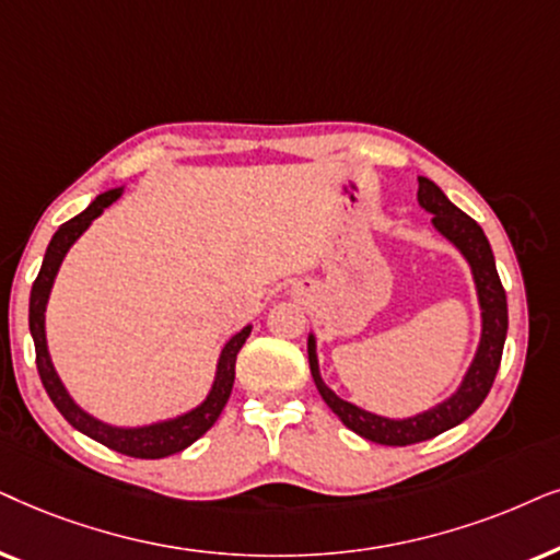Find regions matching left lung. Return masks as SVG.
<instances>
[{
    "mask_svg": "<svg viewBox=\"0 0 560 560\" xmlns=\"http://www.w3.org/2000/svg\"><path fill=\"white\" fill-rule=\"evenodd\" d=\"M417 182H420V186H417V202H420L428 212H432V225L438 228V233L448 237V241L464 253L468 264H471L476 292H479L481 302L483 332L479 350H476V358L471 369H468L464 384H460V389L453 394L451 399H445L443 405L430 409V412L409 417V420H389V417L371 415L366 409H358L355 405H350V401L335 397V394L325 386L323 378H319L315 338H310V371L317 384V392L323 394L325 405L340 417L346 428L378 445H412L430 441V438L441 435V432L464 422L466 417H471L476 409L481 407V401L487 399L491 384H494L506 338V294L502 281H499L494 253H491L487 235H483L479 222L468 218L466 212H460L458 207L445 197L441 186H435L424 176L417 178Z\"/></svg>",
    "mask_w": 560,
    "mask_h": 560,
    "instance_id": "obj_1",
    "label": "left lung"
}]
</instances>
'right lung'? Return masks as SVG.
Here are the masks:
<instances>
[{"label":"right lung","instance_id":"add662e5","mask_svg":"<svg viewBox=\"0 0 560 560\" xmlns=\"http://www.w3.org/2000/svg\"><path fill=\"white\" fill-rule=\"evenodd\" d=\"M119 197V189L104 191L94 199L92 205L86 207L84 212L77 214V218L63 222L61 228L56 230V235L50 237V245L46 250V258H43L40 273H37L33 292H30V332H33L35 340V363L37 374H40V382L46 386L50 401H54L58 412H61L69 424H73L79 432L92 438V441L107 445V448L122 453V456L130 458H166L174 456V453L189 448L194 441L205 435L207 430L218 422L222 409H225L230 392H233L235 382V358L241 353L243 342L248 340L250 327H243L241 332L235 335L233 340L228 342L225 350H222L220 363H218V378H214V386L202 405L191 409L189 415L176 417V420L148 424V428H112V424H104L94 420L92 415H86L84 409L73 405V399L66 394L61 378L56 376L54 363H50L48 346H46V304L50 287H54V279L58 273V266L66 256V250L71 248L73 241L84 233V230L92 225L94 218H100L104 207H109Z\"/></svg>","mask_w":560,"mask_h":560}]
</instances>
